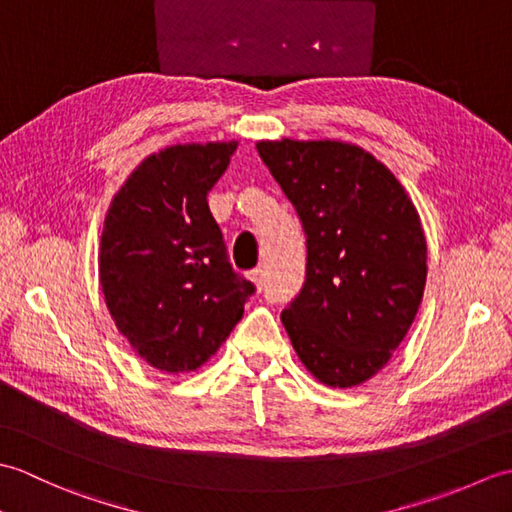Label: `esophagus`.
<instances>
[{"label":"esophagus","mask_w":512,"mask_h":512,"mask_svg":"<svg viewBox=\"0 0 512 512\" xmlns=\"http://www.w3.org/2000/svg\"><path fill=\"white\" fill-rule=\"evenodd\" d=\"M248 279L253 281V284L257 286V290H262V286H264V281H266V273H264V268H253L248 273Z\"/></svg>","instance_id":"esophagus-1"}]
</instances>
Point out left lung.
<instances>
[{"label":"left lung","mask_w":512,"mask_h":512,"mask_svg":"<svg viewBox=\"0 0 512 512\" xmlns=\"http://www.w3.org/2000/svg\"><path fill=\"white\" fill-rule=\"evenodd\" d=\"M308 235L306 284L281 312L299 361L328 387L383 369L427 284L420 215L383 162L341 140H259Z\"/></svg>","instance_id":"1"}]
</instances>
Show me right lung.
<instances>
[{
	"label": "right lung",
	"instance_id": "right-lung-1",
	"mask_svg": "<svg viewBox=\"0 0 512 512\" xmlns=\"http://www.w3.org/2000/svg\"><path fill=\"white\" fill-rule=\"evenodd\" d=\"M235 149V140L160 149L129 173L107 209L99 250L107 310L160 372L209 361L255 292L228 262L206 202Z\"/></svg>",
	"mask_w": 512,
	"mask_h": 512
}]
</instances>
